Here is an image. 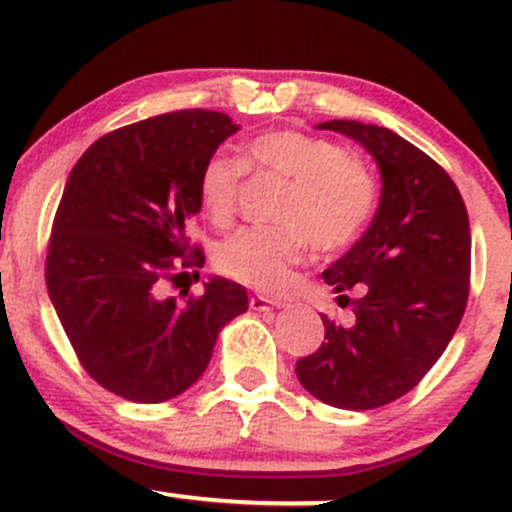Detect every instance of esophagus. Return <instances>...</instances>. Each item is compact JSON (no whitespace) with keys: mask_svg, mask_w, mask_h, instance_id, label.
Wrapping results in <instances>:
<instances>
[{"mask_svg":"<svg viewBox=\"0 0 512 512\" xmlns=\"http://www.w3.org/2000/svg\"><path fill=\"white\" fill-rule=\"evenodd\" d=\"M249 307L254 309V312H271V309H278L280 304H275L271 300H266V297L256 295V297H251V300H249Z\"/></svg>","mask_w":512,"mask_h":512,"instance_id":"34e87169","label":"esophagus"}]
</instances>
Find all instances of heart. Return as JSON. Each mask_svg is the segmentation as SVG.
<instances>
[{
    "label": "heart",
    "mask_w": 512,
    "mask_h": 512,
    "mask_svg": "<svg viewBox=\"0 0 512 512\" xmlns=\"http://www.w3.org/2000/svg\"><path fill=\"white\" fill-rule=\"evenodd\" d=\"M246 166L287 181L275 212L283 225L239 229L222 241L215 263L229 278L261 292L285 290L312 244L324 254L348 249L375 217L377 186L363 164L324 137L278 130L251 140L244 162L215 152L203 164L198 195L215 225L234 217Z\"/></svg>",
    "instance_id": "1"
}]
</instances>
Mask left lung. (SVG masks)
<instances>
[{
	"mask_svg": "<svg viewBox=\"0 0 512 512\" xmlns=\"http://www.w3.org/2000/svg\"><path fill=\"white\" fill-rule=\"evenodd\" d=\"M317 128L375 157L382 198L367 232L324 271L353 324L321 317L324 343L297 360V380L324 404L367 411L411 392L455 336L469 297V217L447 171L396 132L358 120Z\"/></svg>",
	"mask_w": 512,
	"mask_h": 512,
	"instance_id": "obj_1",
	"label": "left lung"
}]
</instances>
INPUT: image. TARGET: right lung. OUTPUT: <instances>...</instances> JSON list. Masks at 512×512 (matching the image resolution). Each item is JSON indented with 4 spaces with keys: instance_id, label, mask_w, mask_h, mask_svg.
Instances as JSON below:
<instances>
[{
    "instance_id": "obj_1",
    "label": "right lung",
    "mask_w": 512,
    "mask_h": 512,
    "mask_svg": "<svg viewBox=\"0 0 512 512\" xmlns=\"http://www.w3.org/2000/svg\"><path fill=\"white\" fill-rule=\"evenodd\" d=\"M239 130L227 113L176 111L99 137L74 164L57 205L45 283L84 370L108 392L159 404L203 375L220 329L249 307L239 283L162 297V280L203 268L186 225L198 181ZM198 273V271H195Z\"/></svg>"
}]
</instances>
